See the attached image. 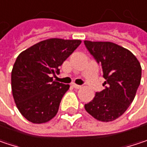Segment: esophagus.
Returning <instances> with one entry per match:
<instances>
[{"label": "esophagus", "mask_w": 147, "mask_h": 147, "mask_svg": "<svg viewBox=\"0 0 147 147\" xmlns=\"http://www.w3.org/2000/svg\"><path fill=\"white\" fill-rule=\"evenodd\" d=\"M72 86L75 89H80L82 86L81 85H79V84H72Z\"/></svg>", "instance_id": "obj_1"}]
</instances>
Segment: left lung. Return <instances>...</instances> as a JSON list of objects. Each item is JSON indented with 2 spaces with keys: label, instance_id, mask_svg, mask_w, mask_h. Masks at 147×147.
<instances>
[{
  "label": "left lung",
  "instance_id": "8db88e82",
  "mask_svg": "<svg viewBox=\"0 0 147 147\" xmlns=\"http://www.w3.org/2000/svg\"><path fill=\"white\" fill-rule=\"evenodd\" d=\"M84 44L101 65L106 84L84 108L98 121H115L134 100L142 79L141 64L131 51L114 42L84 41Z\"/></svg>",
  "mask_w": 147,
  "mask_h": 147
}]
</instances>
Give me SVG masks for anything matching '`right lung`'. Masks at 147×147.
<instances>
[{"instance_id":"1","label":"right lung","mask_w":147,"mask_h":147,"mask_svg":"<svg viewBox=\"0 0 147 147\" xmlns=\"http://www.w3.org/2000/svg\"><path fill=\"white\" fill-rule=\"evenodd\" d=\"M81 43L80 40L50 38L22 52L11 71V90L20 113L34 124L52 120L58 113L68 84L53 81L51 74Z\"/></svg>"}]
</instances>
